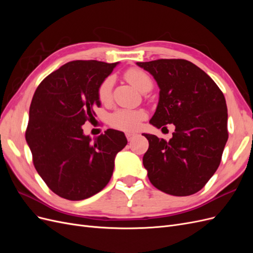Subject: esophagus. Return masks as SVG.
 <instances>
[{"mask_svg":"<svg viewBox=\"0 0 253 253\" xmlns=\"http://www.w3.org/2000/svg\"><path fill=\"white\" fill-rule=\"evenodd\" d=\"M126 138H127L128 141H132L136 137V134H134V133H126Z\"/></svg>","mask_w":253,"mask_h":253,"instance_id":"34e87169","label":"esophagus"}]
</instances>
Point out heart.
<instances>
[{"mask_svg": "<svg viewBox=\"0 0 253 253\" xmlns=\"http://www.w3.org/2000/svg\"><path fill=\"white\" fill-rule=\"evenodd\" d=\"M126 79L138 90L144 93L152 88L153 82L150 76L138 68H132L126 73ZM114 78L112 76L106 77L98 87L97 95L101 103H108L112 97V88ZM147 117V114L142 110L137 109H118L110 115V125L121 129V131L133 132L139 128L141 122Z\"/></svg>", "mask_w": 253, "mask_h": 253, "instance_id": "heart-1", "label": "heart"}]
</instances>
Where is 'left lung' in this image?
<instances>
[{"label": "left lung", "mask_w": 253, "mask_h": 253, "mask_svg": "<svg viewBox=\"0 0 253 253\" xmlns=\"http://www.w3.org/2000/svg\"><path fill=\"white\" fill-rule=\"evenodd\" d=\"M136 64L154 77L160 89L150 124L157 128L175 126L169 141L143 134L149 140L142 158L148 177L167 194L192 195L217 170L228 140L224 94L190 61L159 59Z\"/></svg>", "instance_id": "8db88e82"}]
</instances>
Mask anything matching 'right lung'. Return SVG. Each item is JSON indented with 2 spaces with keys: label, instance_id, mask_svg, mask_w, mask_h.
Here are the masks:
<instances>
[{
  "label": "right lung",
  "instance_id": "1",
  "mask_svg": "<svg viewBox=\"0 0 253 253\" xmlns=\"http://www.w3.org/2000/svg\"><path fill=\"white\" fill-rule=\"evenodd\" d=\"M117 63L72 61L52 72L37 87L25 133L37 172L60 197L82 201L108 185L115 157L127 140L109 128L91 141L82 126L101 105L97 90Z\"/></svg>",
  "mask_w": 253,
  "mask_h": 253
}]
</instances>
